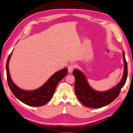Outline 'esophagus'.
Returning a JSON list of instances; mask_svg holds the SVG:
<instances>
[{"label": "esophagus", "mask_w": 133, "mask_h": 133, "mask_svg": "<svg viewBox=\"0 0 133 133\" xmlns=\"http://www.w3.org/2000/svg\"><path fill=\"white\" fill-rule=\"evenodd\" d=\"M75 67H76V66L73 64H71L69 65L68 67H67V69H68V71L69 72V73H71V72L73 71V70L75 69Z\"/></svg>", "instance_id": "34e87169"}]
</instances>
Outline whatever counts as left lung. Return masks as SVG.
I'll return each mask as SVG.
<instances>
[{"label": "left lung", "mask_w": 133, "mask_h": 133, "mask_svg": "<svg viewBox=\"0 0 133 133\" xmlns=\"http://www.w3.org/2000/svg\"><path fill=\"white\" fill-rule=\"evenodd\" d=\"M123 53L124 63L123 77L116 86L107 91L98 92L91 89L82 72L77 69L74 70L73 74L75 77V93L83 105L88 107L98 109L109 104L118 96L121 88L125 84L127 77V63L124 52L123 51Z\"/></svg>", "instance_id": "obj_1"}]
</instances>
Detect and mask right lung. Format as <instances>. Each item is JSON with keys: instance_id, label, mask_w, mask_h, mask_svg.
Segmentation results:
<instances>
[{"instance_id": "obj_1", "label": "right lung", "mask_w": 133, "mask_h": 133, "mask_svg": "<svg viewBox=\"0 0 133 133\" xmlns=\"http://www.w3.org/2000/svg\"><path fill=\"white\" fill-rule=\"evenodd\" d=\"M11 53L6 62V73L9 87L14 96L24 104L33 107H39L46 104L53 96L58 82L67 75L68 70L64 68L56 73L49 78L39 89L33 91H26L17 87L11 79L9 70V62L12 55Z\"/></svg>"}]
</instances>
